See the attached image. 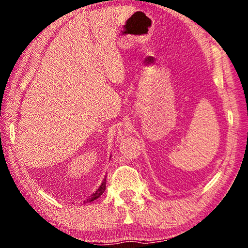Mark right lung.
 <instances>
[{
  "label": "right lung",
  "instance_id": "1",
  "mask_svg": "<svg viewBox=\"0 0 248 248\" xmlns=\"http://www.w3.org/2000/svg\"><path fill=\"white\" fill-rule=\"evenodd\" d=\"M105 189H106V176H105V178L103 179V183L100 184V186L98 187V189L96 190L93 195H91L89 197V199H86L85 201H84V203H85V202H92V201H94V200H96L97 198H99V197L104 194Z\"/></svg>",
  "mask_w": 248,
  "mask_h": 248
}]
</instances>
